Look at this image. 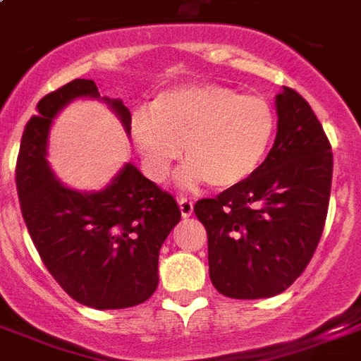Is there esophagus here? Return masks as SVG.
I'll return each instance as SVG.
<instances>
[{"mask_svg": "<svg viewBox=\"0 0 361 361\" xmlns=\"http://www.w3.org/2000/svg\"><path fill=\"white\" fill-rule=\"evenodd\" d=\"M178 204H180V212L183 217H189L192 214V200H189L187 197H180L178 199Z\"/></svg>", "mask_w": 361, "mask_h": 361, "instance_id": "34e87169", "label": "esophagus"}]
</instances>
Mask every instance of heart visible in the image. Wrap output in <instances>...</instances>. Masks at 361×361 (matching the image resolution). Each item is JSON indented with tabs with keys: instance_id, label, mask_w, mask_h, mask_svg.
I'll return each instance as SVG.
<instances>
[{
	"instance_id": "heart-1",
	"label": "heart",
	"mask_w": 361,
	"mask_h": 361,
	"mask_svg": "<svg viewBox=\"0 0 361 361\" xmlns=\"http://www.w3.org/2000/svg\"><path fill=\"white\" fill-rule=\"evenodd\" d=\"M274 130L276 115L263 96L238 94L224 85L162 92L130 119L132 142L151 180H164L183 147L181 181L219 189L238 185L259 169Z\"/></svg>"
}]
</instances>
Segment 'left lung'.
<instances>
[{
  "label": "left lung",
  "mask_w": 361,
  "mask_h": 361,
  "mask_svg": "<svg viewBox=\"0 0 361 361\" xmlns=\"http://www.w3.org/2000/svg\"><path fill=\"white\" fill-rule=\"evenodd\" d=\"M279 132L247 180L200 199L195 214L208 235L210 280L221 295L261 299L290 288L314 255L326 225L334 153L299 92L276 96Z\"/></svg>",
  "instance_id": "left-lung-1"
}]
</instances>
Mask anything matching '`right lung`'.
<instances>
[{
    "instance_id": "obj_1",
    "label": "right lung",
    "mask_w": 361,
    "mask_h": 361,
    "mask_svg": "<svg viewBox=\"0 0 361 361\" xmlns=\"http://www.w3.org/2000/svg\"><path fill=\"white\" fill-rule=\"evenodd\" d=\"M81 96L100 98L94 81L73 79L43 96L24 126L15 170L22 217L43 265L71 299L100 310L136 307L157 290L159 252L180 221V208L130 162L98 192L73 191L52 176L45 159L49 126ZM106 102L130 130L128 107Z\"/></svg>"
}]
</instances>
